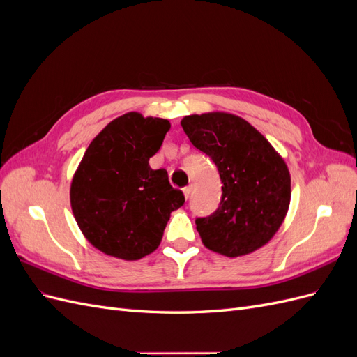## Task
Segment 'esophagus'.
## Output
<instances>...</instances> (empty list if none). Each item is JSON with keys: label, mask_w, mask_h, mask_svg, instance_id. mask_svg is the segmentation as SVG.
<instances>
[{"label": "esophagus", "mask_w": 357, "mask_h": 357, "mask_svg": "<svg viewBox=\"0 0 357 357\" xmlns=\"http://www.w3.org/2000/svg\"><path fill=\"white\" fill-rule=\"evenodd\" d=\"M192 190H193V186L190 185V186H186L185 189H183V193H185V197H186V198H189V197H190V193H192Z\"/></svg>", "instance_id": "esophagus-1"}]
</instances>
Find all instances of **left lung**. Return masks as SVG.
<instances>
[{
	"label": "left lung",
	"mask_w": 357,
	"mask_h": 357,
	"mask_svg": "<svg viewBox=\"0 0 357 357\" xmlns=\"http://www.w3.org/2000/svg\"><path fill=\"white\" fill-rule=\"evenodd\" d=\"M190 143L211 158L222 180L219 208L197 219L204 245L228 257L265 245L282 226L290 204L284 159L244 119L229 113L183 117Z\"/></svg>",
	"instance_id": "1"
}]
</instances>
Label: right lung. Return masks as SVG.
I'll return each instance as SVG.
<instances>
[{"label":"right lung","mask_w":357,"mask_h":357,"mask_svg":"<svg viewBox=\"0 0 357 357\" xmlns=\"http://www.w3.org/2000/svg\"><path fill=\"white\" fill-rule=\"evenodd\" d=\"M169 128L167 119L126 113L84 152L71 181V208L86 240L102 253L137 261L155 252L171 211L185 204L168 172L149 165Z\"/></svg>","instance_id":"1"}]
</instances>
